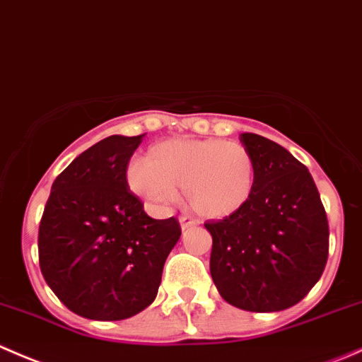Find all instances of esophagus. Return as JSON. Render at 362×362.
Segmentation results:
<instances>
[{"label":"esophagus","mask_w":362,"mask_h":362,"mask_svg":"<svg viewBox=\"0 0 362 362\" xmlns=\"http://www.w3.org/2000/svg\"><path fill=\"white\" fill-rule=\"evenodd\" d=\"M180 225H181L182 230H186V228H189V227H195L197 220H195V218L188 216V214H181V216H180Z\"/></svg>","instance_id":"1"}]
</instances>
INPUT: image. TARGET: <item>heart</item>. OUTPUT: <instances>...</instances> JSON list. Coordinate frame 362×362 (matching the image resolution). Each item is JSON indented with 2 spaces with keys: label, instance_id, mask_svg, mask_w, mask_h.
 Returning <instances> with one entry per match:
<instances>
[{
  "label": "heart",
  "instance_id": "obj_1",
  "mask_svg": "<svg viewBox=\"0 0 362 362\" xmlns=\"http://www.w3.org/2000/svg\"><path fill=\"white\" fill-rule=\"evenodd\" d=\"M253 180L252 153L221 139L158 142L128 170V185L142 199L162 204L182 188L189 209L211 220L238 213L252 195Z\"/></svg>",
  "mask_w": 362,
  "mask_h": 362
}]
</instances>
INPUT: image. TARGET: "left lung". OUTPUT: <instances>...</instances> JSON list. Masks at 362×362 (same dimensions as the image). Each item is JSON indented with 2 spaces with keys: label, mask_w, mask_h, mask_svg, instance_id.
<instances>
[{
  "label": "left lung",
  "mask_w": 362,
  "mask_h": 362,
  "mask_svg": "<svg viewBox=\"0 0 362 362\" xmlns=\"http://www.w3.org/2000/svg\"><path fill=\"white\" fill-rule=\"evenodd\" d=\"M239 139L253 156L255 180L238 213L204 223L213 235L211 276L232 306L287 310L324 273L327 214L311 174L287 149L257 134Z\"/></svg>",
  "instance_id": "8db88e82"
}]
</instances>
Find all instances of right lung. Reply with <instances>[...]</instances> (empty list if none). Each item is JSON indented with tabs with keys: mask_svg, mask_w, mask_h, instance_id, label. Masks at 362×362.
Returning <instances> with one entry per match:
<instances>
[{
	"mask_svg": "<svg viewBox=\"0 0 362 362\" xmlns=\"http://www.w3.org/2000/svg\"><path fill=\"white\" fill-rule=\"evenodd\" d=\"M142 137L110 135L81 153L52 182L42 214V274L68 310L91 320H123L148 308L180 241V221L148 216L128 188L127 167Z\"/></svg>",
	"mask_w": 362,
	"mask_h": 362,
	"instance_id": "1",
	"label": "right lung"
}]
</instances>
